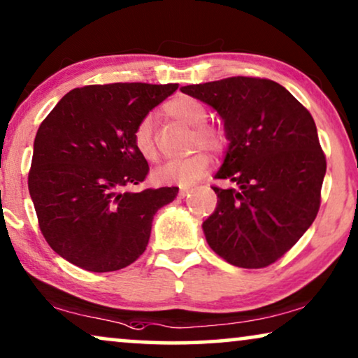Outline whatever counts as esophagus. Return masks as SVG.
Segmentation results:
<instances>
[{
  "mask_svg": "<svg viewBox=\"0 0 358 358\" xmlns=\"http://www.w3.org/2000/svg\"><path fill=\"white\" fill-rule=\"evenodd\" d=\"M191 191H193V188H188V186H185V188L180 189V196H181V198H185V196H188Z\"/></svg>",
  "mask_w": 358,
  "mask_h": 358,
  "instance_id": "34e87169",
  "label": "esophagus"
}]
</instances>
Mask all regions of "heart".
Masks as SVG:
<instances>
[{"instance_id":"b5f03b06","label":"heart","mask_w":358,"mask_h":358,"mask_svg":"<svg viewBox=\"0 0 358 358\" xmlns=\"http://www.w3.org/2000/svg\"><path fill=\"white\" fill-rule=\"evenodd\" d=\"M164 112L170 118L183 122L193 127V145H203L210 152L222 154L229 145L227 131L219 124L206 122L209 110L203 100L191 95H178L164 105ZM133 148L141 157L154 160L157 157V143H155L152 118L145 117L136 124L133 129ZM210 160L203 150L188 155L183 159H173L164 164L154 172V180L159 183H175L180 186H189L201 180L208 172Z\"/></svg>"}]
</instances>
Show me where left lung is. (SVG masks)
I'll use <instances>...</instances> for the list:
<instances>
[{"label": "left lung", "mask_w": 358, "mask_h": 358, "mask_svg": "<svg viewBox=\"0 0 358 358\" xmlns=\"http://www.w3.org/2000/svg\"><path fill=\"white\" fill-rule=\"evenodd\" d=\"M181 92L217 110L229 149L213 186L217 208L204 220L206 240L227 263L261 269L282 258L316 217L326 155L315 120L280 84L235 76L185 85Z\"/></svg>", "instance_id": "obj_1"}]
</instances>
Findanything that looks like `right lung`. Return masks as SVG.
Segmentation results:
<instances>
[{"label": "right lung", "instance_id": "right-lung-1", "mask_svg": "<svg viewBox=\"0 0 358 358\" xmlns=\"http://www.w3.org/2000/svg\"><path fill=\"white\" fill-rule=\"evenodd\" d=\"M178 84L115 83L76 87L38 127L29 193L53 251L90 273L134 263L149 243L154 214L177 186L128 191L149 173L133 129Z\"/></svg>", "mask_w": 358, "mask_h": 358}]
</instances>
